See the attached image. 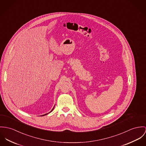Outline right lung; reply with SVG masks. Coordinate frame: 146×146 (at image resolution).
Listing matches in <instances>:
<instances>
[{"mask_svg":"<svg viewBox=\"0 0 146 146\" xmlns=\"http://www.w3.org/2000/svg\"><path fill=\"white\" fill-rule=\"evenodd\" d=\"M53 109H52V110H51V111H50V112H51V111H52V110H53ZM47 114H48V113H47ZM47 114H44V115H42V116H44V115H47Z\"/></svg>","mask_w":146,"mask_h":146,"instance_id":"add662e5","label":"right lung"}]
</instances>
